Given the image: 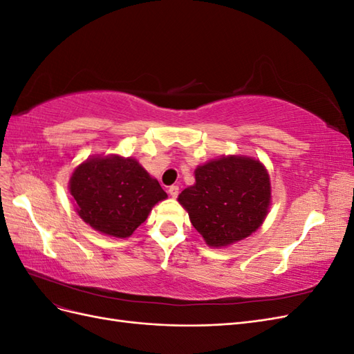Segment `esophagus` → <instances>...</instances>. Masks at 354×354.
<instances>
[{
  "label": "esophagus",
  "mask_w": 354,
  "mask_h": 354,
  "mask_svg": "<svg viewBox=\"0 0 354 354\" xmlns=\"http://www.w3.org/2000/svg\"><path fill=\"white\" fill-rule=\"evenodd\" d=\"M168 194H169V196L177 198V195H178V186H176V185L169 186V187H168Z\"/></svg>",
  "instance_id": "34e87169"
}]
</instances>
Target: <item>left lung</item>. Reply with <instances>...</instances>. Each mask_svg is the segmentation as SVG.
Wrapping results in <instances>:
<instances>
[{"label":"left lung","mask_w":354,"mask_h":354,"mask_svg":"<svg viewBox=\"0 0 354 354\" xmlns=\"http://www.w3.org/2000/svg\"><path fill=\"white\" fill-rule=\"evenodd\" d=\"M272 201L270 177L259 159L229 155L195 169V185L178 195L207 245L220 248L259 229Z\"/></svg>","instance_id":"left-lung-1"}]
</instances>
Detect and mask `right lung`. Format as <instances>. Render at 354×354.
<instances>
[{"instance_id": "right-lung-1", "label": "right lung", "mask_w": 354, "mask_h": 354, "mask_svg": "<svg viewBox=\"0 0 354 354\" xmlns=\"http://www.w3.org/2000/svg\"><path fill=\"white\" fill-rule=\"evenodd\" d=\"M69 192L78 216L103 234L128 238L167 194L134 158L95 155L72 173Z\"/></svg>"}]
</instances>
